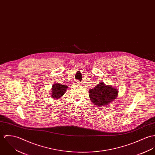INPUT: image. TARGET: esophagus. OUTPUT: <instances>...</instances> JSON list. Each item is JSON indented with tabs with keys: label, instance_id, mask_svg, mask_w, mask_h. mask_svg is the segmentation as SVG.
Listing matches in <instances>:
<instances>
[{
	"label": "esophagus",
	"instance_id": "1",
	"mask_svg": "<svg viewBox=\"0 0 155 155\" xmlns=\"http://www.w3.org/2000/svg\"><path fill=\"white\" fill-rule=\"evenodd\" d=\"M80 81H77L75 83V84H77V85H79V84H80Z\"/></svg>",
	"mask_w": 155,
	"mask_h": 155
}]
</instances>
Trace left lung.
Segmentation results:
<instances>
[{"instance_id": "1", "label": "left lung", "mask_w": 155, "mask_h": 155, "mask_svg": "<svg viewBox=\"0 0 155 155\" xmlns=\"http://www.w3.org/2000/svg\"><path fill=\"white\" fill-rule=\"evenodd\" d=\"M118 89L111 85H106L103 81L89 90V97L97 107L107 106L118 97Z\"/></svg>"}]
</instances>
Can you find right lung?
Here are the masks:
<instances>
[{
  "label": "right lung",
  "instance_id": "1",
  "mask_svg": "<svg viewBox=\"0 0 155 155\" xmlns=\"http://www.w3.org/2000/svg\"><path fill=\"white\" fill-rule=\"evenodd\" d=\"M67 88V86H65L58 83H54L52 85L51 97L54 99L61 98L65 93Z\"/></svg>",
  "mask_w": 155,
  "mask_h": 155
}]
</instances>
